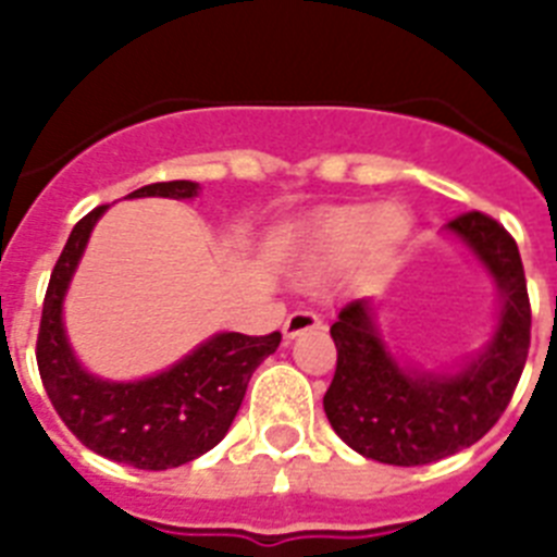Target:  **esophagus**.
<instances>
[{
  "label": "esophagus",
  "instance_id": "esophagus-1",
  "mask_svg": "<svg viewBox=\"0 0 557 557\" xmlns=\"http://www.w3.org/2000/svg\"><path fill=\"white\" fill-rule=\"evenodd\" d=\"M314 330H321V318L314 312H292L286 318V323H283V335H286L288 341L297 338V335H304V332Z\"/></svg>",
  "mask_w": 557,
  "mask_h": 557
}]
</instances>
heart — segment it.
Here are the masks:
<instances>
[{
    "mask_svg": "<svg viewBox=\"0 0 557 557\" xmlns=\"http://www.w3.org/2000/svg\"><path fill=\"white\" fill-rule=\"evenodd\" d=\"M410 236V213L401 205L349 201L314 213L300 239V265L306 277H314L332 265H341L352 253L381 265Z\"/></svg>",
    "mask_w": 557,
    "mask_h": 557,
    "instance_id": "b5f03b06",
    "label": "heart"
}]
</instances>
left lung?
Listing matches in <instances>:
<instances>
[{
  "mask_svg": "<svg viewBox=\"0 0 557 557\" xmlns=\"http://www.w3.org/2000/svg\"><path fill=\"white\" fill-rule=\"evenodd\" d=\"M445 234L483 265L500 297L483 349L436 372L398 361L370 297L344 306L330 330L338 367L323 410L332 431L375 462L428 466L471 448L500 419L527 364L532 312L518 243L480 210L450 219Z\"/></svg>",
  "mask_w": 557,
  "mask_h": 557,
  "instance_id": "obj_1",
  "label": "left lung"
}]
</instances>
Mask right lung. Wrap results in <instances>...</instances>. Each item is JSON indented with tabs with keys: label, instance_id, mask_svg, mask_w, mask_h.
<instances>
[{
	"label": "right lung",
	"instance_id": "obj_1",
	"mask_svg": "<svg viewBox=\"0 0 557 557\" xmlns=\"http://www.w3.org/2000/svg\"><path fill=\"white\" fill-rule=\"evenodd\" d=\"M199 190L196 182H159L129 193V199H193ZM103 210L107 205L74 225L51 271L39 321L37 367L51 405L86 448L112 462L168 471L222 442L243 405L251 372L280 347V332L262 338L216 332L182 361L138 381L100 379L86 370L65 335L63 300Z\"/></svg>",
	"mask_w": 557,
	"mask_h": 557
}]
</instances>
